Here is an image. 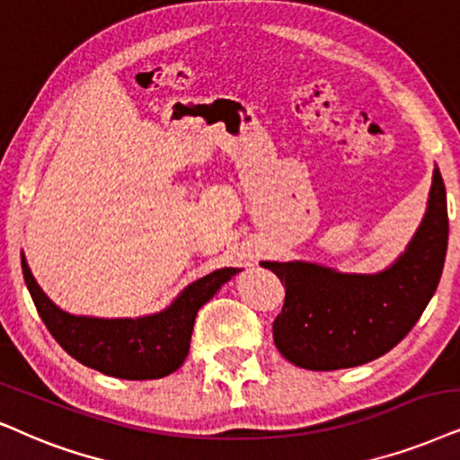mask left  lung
<instances>
[{
	"label": "left lung",
	"mask_w": 460,
	"mask_h": 460,
	"mask_svg": "<svg viewBox=\"0 0 460 460\" xmlns=\"http://www.w3.org/2000/svg\"><path fill=\"white\" fill-rule=\"evenodd\" d=\"M446 248V187L435 165L420 225L385 270L344 273L310 261H261L287 288L273 321L276 348L293 365L312 371L357 367L393 350L435 295Z\"/></svg>",
	"instance_id": "obj_1"
}]
</instances>
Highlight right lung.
Returning a JSON list of instances; mask_svg holds the SVG:
<instances>
[{
	"label": "right lung",
	"mask_w": 460,
	"mask_h": 460,
	"mask_svg": "<svg viewBox=\"0 0 460 460\" xmlns=\"http://www.w3.org/2000/svg\"><path fill=\"white\" fill-rule=\"evenodd\" d=\"M22 278L50 335L69 357L120 380H156L176 371L189 357L195 316L237 267H223L184 287L161 312L137 318L75 316L52 304L21 252Z\"/></svg>",
	"instance_id": "1"
}]
</instances>
